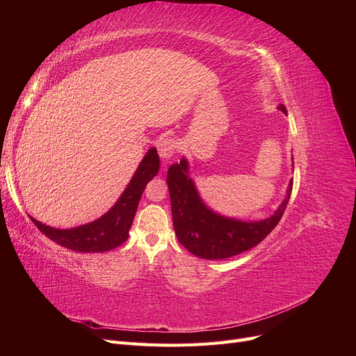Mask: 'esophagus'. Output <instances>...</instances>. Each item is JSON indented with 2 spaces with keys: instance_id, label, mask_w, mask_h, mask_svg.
<instances>
[{
  "instance_id": "1",
  "label": "esophagus",
  "mask_w": 356,
  "mask_h": 356,
  "mask_svg": "<svg viewBox=\"0 0 356 356\" xmlns=\"http://www.w3.org/2000/svg\"><path fill=\"white\" fill-rule=\"evenodd\" d=\"M156 147H157V153H159L160 159L163 160V161H168L172 156H174L178 144H177V141H175L174 138L163 136V138L157 139Z\"/></svg>"
}]
</instances>
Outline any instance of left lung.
<instances>
[{"label":"left lung","instance_id":"8db88e82","mask_svg":"<svg viewBox=\"0 0 356 356\" xmlns=\"http://www.w3.org/2000/svg\"><path fill=\"white\" fill-rule=\"evenodd\" d=\"M286 114L284 105L277 106ZM172 221L179 243L204 260H221L251 250L260 243L281 221L293 191L289 181L284 202L272 217L261 221H241L213 212L200 199L188 175V161L182 157L168 170Z\"/></svg>","mask_w":356,"mask_h":356}]
</instances>
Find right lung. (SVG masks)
<instances>
[{
  "mask_svg": "<svg viewBox=\"0 0 356 356\" xmlns=\"http://www.w3.org/2000/svg\"><path fill=\"white\" fill-rule=\"evenodd\" d=\"M159 168L160 159L157 149L153 147L148 149V153L141 163H139L135 175L114 207L105 215H102L101 218L89 224L60 230L42 224L32 217L31 220L42 234H46L49 239L56 242L58 245L68 248V250L77 252L110 251L127 239L129 230L132 227L134 217L138 209L139 199L143 196L145 186L157 175Z\"/></svg>",
  "mask_w": 356,
  "mask_h": 356,
  "instance_id": "obj_1",
  "label": "right lung"
}]
</instances>
